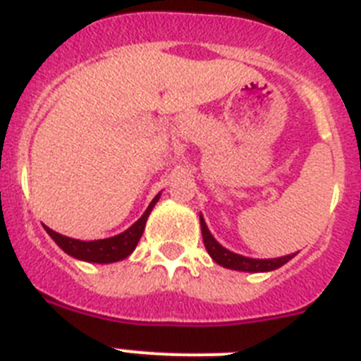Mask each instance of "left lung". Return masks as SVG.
Listing matches in <instances>:
<instances>
[{
	"instance_id": "8db88e82",
	"label": "left lung",
	"mask_w": 361,
	"mask_h": 361,
	"mask_svg": "<svg viewBox=\"0 0 361 361\" xmlns=\"http://www.w3.org/2000/svg\"><path fill=\"white\" fill-rule=\"evenodd\" d=\"M200 227H202V238L204 245H206L209 256L216 261L218 264L226 267V269L233 270H241V272H269V270H276L279 267H283L284 263H288L295 254H288V256L283 257H274V259H252V257L240 256V254H234L231 250L224 249V247L211 236L209 229H207L206 221L200 216Z\"/></svg>"
}]
</instances>
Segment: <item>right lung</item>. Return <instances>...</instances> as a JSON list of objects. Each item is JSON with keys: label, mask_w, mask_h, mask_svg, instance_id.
<instances>
[{"label": "right lung", "mask_w": 361, "mask_h": 361, "mask_svg": "<svg viewBox=\"0 0 361 361\" xmlns=\"http://www.w3.org/2000/svg\"><path fill=\"white\" fill-rule=\"evenodd\" d=\"M157 200L159 195L152 200L143 216L135 221L134 226L128 227L125 233L118 234V236L105 238V240L80 241L73 240V238L68 236H62V234L55 233V231H51L49 227H44V229L46 233L53 238V241H55L66 254H69V256L77 257V259L91 261V263H114V261L125 259V257L135 249V245H137V241H140L141 234H143L145 231V224H147L148 214L154 209Z\"/></svg>", "instance_id": "right-lung-1"}]
</instances>
